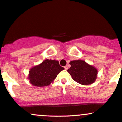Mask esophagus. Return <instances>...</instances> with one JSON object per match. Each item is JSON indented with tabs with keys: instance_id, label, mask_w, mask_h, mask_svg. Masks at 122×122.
<instances>
[{
	"instance_id": "1",
	"label": "esophagus",
	"mask_w": 122,
	"mask_h": 122,
	"mask_svg": "<svg viewBox=\"0 0 122 122\" xmlns=\"http://www.w3.org/2000/svg\"><path fill=\"white\" fill-rule=\"evenodd\" d=\"M64 68H65V70H67V69H68V67H67V66H65V67H64Z\"/></svg>"
}]
</instances>
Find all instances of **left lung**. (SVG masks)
<instances>
[{"label": "left lung", "instance_id": "8db88e82", "mask_svg": "<svg viewBox=\"0 0 122 122\" xmlns=\"http://www.w3.org/2000/svg\"><path fill=\"white\" fill-rule=\"evenodd\" d=\"M71 67L67 70L75 81L82 85H89L97 78V70L83 60H74L70 62Z\"/></svg>", "mask_w": 122, "mask_h": 122}]
</instances>
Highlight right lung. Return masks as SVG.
Instances as JSON below:
<instances>
[{
  "instance_id": "right-lung-1",
  "label": "right lung",
  "mask_w": 122,
  "mask_h": 122,
  "mask_svg": "<svg viewBox=\"0 0 122 122\" xmlns=\"http://www.w3.org/2000/svg\"><path fill=\"white\" fill-rule=\"evenodd\" d=\"M64 70L56 60H45L40 64L32 67L29 71L28 79L30 84L36 87L50 85L57 75Z\"/></svg>"
}]
</instances>
